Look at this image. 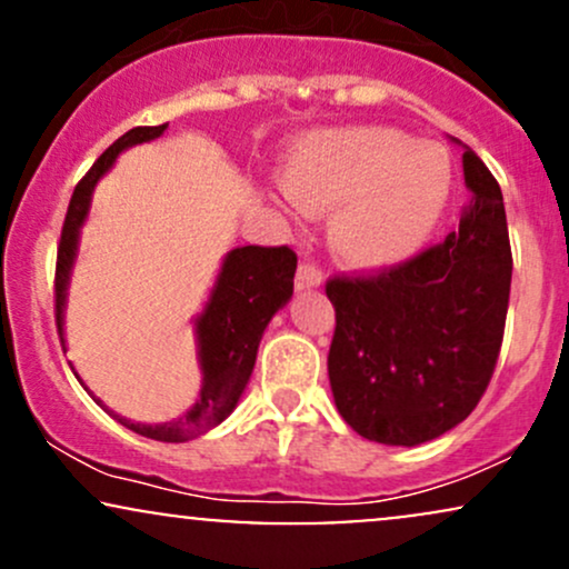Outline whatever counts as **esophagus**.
I'll return each mask as SVG.
<instances>
[{
	"label": "esophagus",
	"mask_w": 569,
	"mask_h": 569,
	"mask_svg": "<svg viewBox=\"0 0 569 569\" xmlns=\"http://www.w3.org/2000/svg\"><path fill=\"white\" fill-rule=\"evenodd\" d=\"M293 283H297V291L321 289V286H323V272L318 270L316 264L305 262V264H299V270H297V278H293Z\"/></svg>",
	"instance_id": "esophagus-1"
}]
</instances>
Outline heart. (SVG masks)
Instances as JSON below:
<instances>
[{
    "label": "heart",
    "instance_id": "heart-1",
    "mask_svg": "<svg viewBox=\"0 0 569 569\" xmlns=\"http://www.w3.org/2000/svg\"><path fill=\"white\" fill-rule=\"evenodd\" d=\"M293 206L329 219V248L356 270H385L415 257L447 211L452 168L441 147L401 130L348 126L312 130L283 168Z\"/></svg>",
    "mask_w": 569,
    "mask_h": 569
}]
</instances>
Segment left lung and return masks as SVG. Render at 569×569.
Masks as SVG:
<instances>
[{"label":"left lung","instance_id":"obj_1","mask_svg":"<svg viewBox=\"0 0 569 569\" xmlns=\"http://www.w3.org/2000/svg\"><path fill=\"white\" fill-rule=\"evenodd\" d=\"M452 141L471 192L460 230L382 276L326 286L335 403L358 436L388 447L460 426L485 396L506 329L513 262L502 192L479 154Z\"/></svg>","mask_w":569,"mask_h":569}]
</instances>
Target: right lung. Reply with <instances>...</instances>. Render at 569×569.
<instances>
[{
    "label": "right lung",
    "instance_id": "add662e5",
    "mask_svg": "<svg viewBox=\"0 0 569 569\" xmlns=\"http://www.w3.org/2000/svg\"><path fill=\"white\" fill-rule=\"evenodd\" d=\"M166 128L168 126H143L128 130L126 136H120L93 162V168H90L88 176L77 184L74 194H71L56 264V323L63 350H67L63 323H67L69 283L71 272H74L77 253H80V232L90 213L93 189L103 176L112 171L122 152H128L130 147H139V143L160 139ZM293 272H297V253L286 246H238L224 253L217 280H213L211 291H208L206 305L192 318L194 348H198V367L202 375L198 398H194V403L184 415L176 417L171 422L128 420V417L109 409L74 371L77 380L93 396L98 407L107 409L120 426H126L139 436H147V439L181 443L200 433H208L219 422H224L240 403V398H243L267 323L272 321V316H276L280 307L289 305L293 293Z\"/></svg>",
    "mask_w": 569,
    "mask_h": 569
}]
</instances>
